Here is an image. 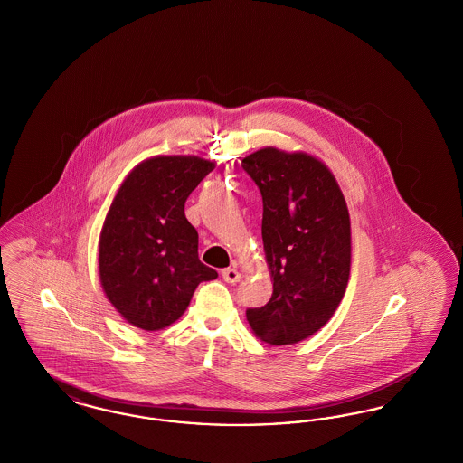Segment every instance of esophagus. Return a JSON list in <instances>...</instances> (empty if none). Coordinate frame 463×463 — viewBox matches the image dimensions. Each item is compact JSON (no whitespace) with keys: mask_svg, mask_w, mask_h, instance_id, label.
<instances>
[{"mask_svg":"<svg viewBox=\"0 0 463 463\" xmlns=\"http://www.w3.org/2000/svg\"><path fill=\"white\" fill-rule=\"evenodd\" d=\"M222 278H223V281H227V283H238V281L241 279V274H240L238 269L229 267V269H223V270H222Z\"/></svg>","mask_w":463,"mask_h":463,"instance_id":"1","label":"esophagus"}]
</instances>
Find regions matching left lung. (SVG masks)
<instances>
[{
  "mask_svg": "<svg viewBox=\"0 0 463 463\" xmlns=\"http://www.w3.org/2000/svg\"><path fill=\"white\" fill-rule=\"evenodd\" d=\"M262 194V240L274 289L248 308L253 333L270 345L306 340L330 321L351 272V219L325 163L265 147L241 161Z\"/></svg>",
  "mask_w": 463,
  "mask_h": 463,
  "instance_id": "obj_1",
  "label": "left lung"
}]
</instances>
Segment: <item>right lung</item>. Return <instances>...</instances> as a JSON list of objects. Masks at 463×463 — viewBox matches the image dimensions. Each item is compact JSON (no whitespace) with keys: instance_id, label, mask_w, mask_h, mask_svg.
I'll use <instances>...</instances> for the list:
<instances>
[{"instance_id":"obj_1","label":"right lung","mask_w":463,"mask_h":463,"mask_svg":"<svg viewBox=\"0 0 463 463\" xmlns=\"http://www.w3.org/2000/svg\"><path fill=\"white\" fill-rule=\"evenodd\" d=\"M215 163L156 156L137 165L112 199L99 241L106 297L130 325L163 330L185 312L194 289L219 274L201 264L185 201Z\"/></svg>"}]
</instances>
